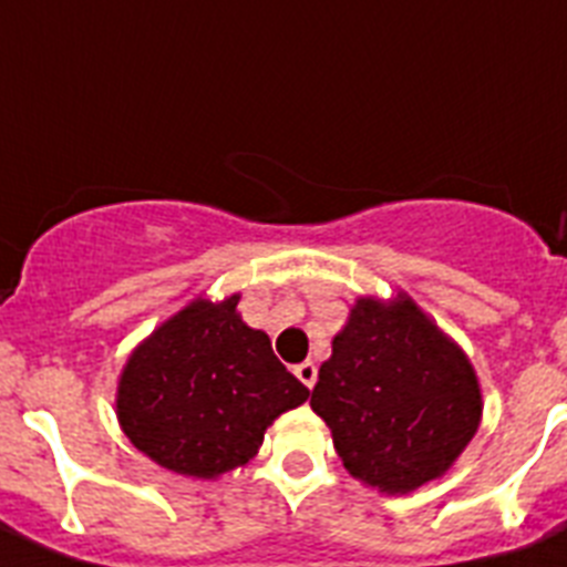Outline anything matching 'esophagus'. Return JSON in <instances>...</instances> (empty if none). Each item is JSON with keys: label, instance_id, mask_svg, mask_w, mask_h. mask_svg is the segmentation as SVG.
Here are the masks:
<instances>
[{"label": "esophagus", "instance_id": "esophagus-1", "mask_svg": "<svg viewBox=\"0 0 567 567\" xmlns=\"http://www.w3.org/2000/svg\"><path fill=\"white\" fill-rule=\"evenodd\" d=\"M293 373H297V379L305 388L317 385V365H313V362H302V365L293 368Z\"/></svg>", "mask_w": 567, "mask_h": 567}]
</instances>
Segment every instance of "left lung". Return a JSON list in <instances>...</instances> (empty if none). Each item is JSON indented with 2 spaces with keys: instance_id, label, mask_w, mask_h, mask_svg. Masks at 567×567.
Here are the masks:
<instances>
[{
  "instance_id": "left-lung-1",
  "label": "left lung",
  "mask_w": 567,
  "mask_h": 567,
  "mask_svg": "<svg viewBox=\"0 0 567 567\" xmlns=\"http://www.w3.org/2000/svg\"><path fill=\"white\" fill-rule=\"evenodd\" d=\"M331 344L311 408L331 427L348 474L382 494L440 480L482 420L465 351L411 297H359Z\"/></svg>"
}]
</instances>
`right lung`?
<instances>
[{
    "label": "right lung",
    "mask_w": 567,
    "mask_h": 567,
    "mask_svg": "<svg viewBox=\"0 0 567 567\" xmlns=\"http://www.w3.org/2000/svg\"><path fill=\"white\" fill-rule=\"evenodd\" d=\"M239 293L194 299L156 328L122 368L116 416L156 465L216 480L248 465L279 413L311 391L243 322Z\"/></svg>",
    "instance_id": "obj_1"
}]
</instances>
